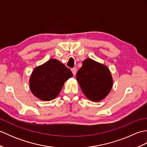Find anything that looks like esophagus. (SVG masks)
I'll return each mask as SVG.
<instances>
[{
    "instance_id": "obj_1",
    "label": "esophagus",
    "mask_w": 147,
    "mask_h": 147,
    "mask_svg": "<svg viewBox=\"0 0 147 147\" xmlns=\"http://www.w3.org/2000/svg\"><path fill=\"white\" fill-rule=\"evenodd\" d=\"M71 71H72V73H73V75H75L76 73V68H72Z\"/></svg>"
}]
</instances>
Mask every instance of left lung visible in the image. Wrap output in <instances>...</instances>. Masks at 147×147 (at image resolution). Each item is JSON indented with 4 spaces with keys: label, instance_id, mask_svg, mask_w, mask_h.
<instances>
[{
    "label": "left lung",
    "instance_id": "1",
    "mask_svg": "<svg viewBox=\"0 0 147 147\" xmlns=\"http://www.w3.org/2000/svg\"><path fill=\"white\" fill-rule=\"evenodd\" d=\"M76 79L85 95L94 102L104 99L113 83L109 69L91 59L83 62L82 67L76 73Z\"/></svg>",
    "mask_w": 147,
    "mask_h": 147
}]
</instances>
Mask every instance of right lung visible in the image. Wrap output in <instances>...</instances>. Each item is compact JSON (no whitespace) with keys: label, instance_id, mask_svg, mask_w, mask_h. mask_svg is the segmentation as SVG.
Masks as SVG:
<instances>
[{"label":"right lung","instance_id":"right-lung-1","mask_svg":"<svg viewBox=\"0 0 147 147\" xmlns=\"http://www.w3.org/2000/svg\"><path fill=\"white\" fill-rule=\"evenodd\" d=\"M72 76L73 73L65 65L57 59H50L33 71L30 80L31 91L42 100H52Z\"/></svg>","mask_w":147,"mask_h":147}]
</instances>
